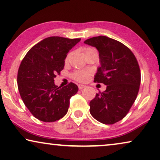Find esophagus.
Masks as SVG:
<instances>
[{
  "label": "esophagus",
  "instance_id": "1",
  "mask_svg": "<svg viewBox=\"0 0 160 160\" xmlns=\"http://www.w3.org/2000/svg\"><path fill=\"white\" fill-rule=\"evenodd\" d=\"M84 88H86V86H84V85H82V84L78 85V88L80 89V90H82V89H83Z\"/></svg>",
  "mask_w": 160,
  "mask_h": 160
}]
</instances>
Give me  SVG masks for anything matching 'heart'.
<instances>
[{
	"mask_svg": "<svg viewBox=\"0 0 160 160\" xmlns=\"http://www.w3.org/2000/svg\"><path fill=\"white\" fill-rule=\"evenodd\" d=\"M93 51H97L94 48H86L85 49V53L88 54V53L93 52ZM69 58V55H68L67 58V61ZM89 73L88 72L86 71H77L73 74V78L75 79L76 80H78L79 82H84L88 79Z\"/></svg>",
	"mask_w": 160,
	"mask_h": 160,
	"instance_id": "obj_1",
	"label": "heart"
}]
</instances>
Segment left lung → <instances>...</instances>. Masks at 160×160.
I'll return each mask as SVG.
<instances>
[{
  "instance_id": "obj_1",
  "label": "left lung",
  "mask_w": 160,
  "mask_h": 160,
  "mask_svg": "<svg viewBox=\"0 0 160 160\" xmlns=\"http://www.w3.org/2000/svg\"><path fill=\"white\" fill-rule=\"evenodd\" d=\"M99 51L100 67L94 82L107 86L90 102V113L96 120L112 124L126 116L135 102L140 85V71L135 56L120 42L99 36L84 42Z\"/></svg>"
}]
</instances>
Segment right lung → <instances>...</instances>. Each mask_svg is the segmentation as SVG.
I'll list each match as a JSON object with an SVG mask.
<instances>
[{"label":"right lung","mask_w":160,"mask_h":160,"mask_svg":"<svg viewBox=\"0 0 160 160\" xmlns=\"http://www.w3.org/2000/svg\"><path fill=\"white\" fill-rule=\"evenodd\" d=\"M80 39L51 37L34 45L19 67L18 86L20 97L32 115L44 122H52L67 114L69 99L78 87L73 82L58 87L54 78L64 67L67 53Z\"/></svg>","instance_id":"add662e5"}]
</instances>
